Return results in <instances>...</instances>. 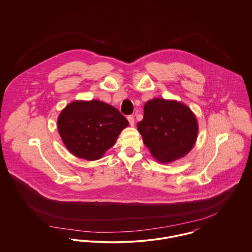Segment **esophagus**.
I'll return each instance as SVG.
<instances>
[{"instance_id": "esophagus-1", "label": "esophagus", "mask_w": 252, "mask_h": 252, "mask_svg": "<svg viewBox=\"0 0 252 252\" xmlns=\"http://www.w3.org/2000/svg\"><path fill=\"white\" fill-rule=\"evenodd\" d=\"M127 120L129 122V125L133 126H134V117L131 116V115H129V116H127Z\"/></svg>"}]
</instances>
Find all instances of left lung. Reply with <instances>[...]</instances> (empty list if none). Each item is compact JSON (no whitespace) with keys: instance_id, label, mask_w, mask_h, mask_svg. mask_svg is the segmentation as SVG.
Listing matches in <instances>:
<instances>
[{"instance_id":"1","label":"left lung","mask_w":252,"mask_h":252,"mask_svg":"<svg viewBox=\"0 0 252 252\" xmlns=\"http://www.w3.org/2000/svg\"><path fill=\"white\" fill-rule=\"evenodd\" d=\"M144 110V119L137 124V127L145 146L158 161L168 163L191 151L198 126L186 105L155 98L146 102Z\"/></svg>"}]
</instances>
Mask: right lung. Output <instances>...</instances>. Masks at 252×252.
Here are the masks:
<instances>
[{
  "mask_svg": "<svg viewBox=\"0 0 252 252\" xmlns=\"http://www.w3.org/2000/svg\"><path fill=\"white\" fill-rule=\"evenodd\" d=\"M128 126L117 108L98 100L74 101L58 119L60 137L69 151L87 160L101 158Z\"/></svg>",
  "mask_w": 252,
  "mask_h": 252,
  "instance_id": "1",
  "label": "right lung"
}]
</instances>
